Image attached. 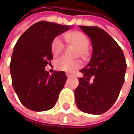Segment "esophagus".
<instances>
[{
  "label": "esophagus",
  "instance_id": "esophagus-1",
  "mask_svg": "<svg viewBox=\"0 0 134 134\" xmlns=\"http://www.w3.org/2000/svg\"><path fill=\"white\" fill-rule=\"evenodd\" d=\"M66 75H67V77H70V74H67Z\"/></svg>",
  "mask_w": 134,
  "mask_h": 134
}]
</instances>
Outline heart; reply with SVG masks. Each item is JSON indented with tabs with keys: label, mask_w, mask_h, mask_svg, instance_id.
Returning <instances> with one entry per match:
<instances>
[{
	"label": "heart",
	"mask_w": 134,
	"mask_h": 134,
	"mask_svg": "<svg viewBox=\"0 0 134 134\" xmlns=\"http://www.w3.org/2000/svg\"><path fill=\"white\" fill-rule=\"evenodd\" d=\"M66 40L70 42L74 43V45L77 46L81 49V53L84 54L85 50L87 49L89 42L88 38L81 32H74L66 35ZM64 44L62 37L57 36L56 37L51 45V50L52 53L54 56L59 55L64 49ZM82 63L78 60H70L67 57H61L58 59L56 62V67L57 70L61 71H65L68 73H72L77 69L81 67Z\"/></svg>",
	"instance_id": "obj_1"
}]
</instances>
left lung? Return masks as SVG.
Masks as SVG:
<instances>
[{
    "mask_svg": "<svg viewBox=\"0 0 134 134\" xmlns=\"http://www.w3.org/2000/svg\"><path fill=\"white\" fill-rule=\"evenodd\" d=\"M92 44V55L88 65L80 71L79 85L74 90L77 108L86 113L100 115L116 102L122 86L126 64L118 43L105 30L96 26H82ZM93 77V82H89Z\"/></svg>",
    "mask_w": 134,
    "mask_h": 134,
    "instance_id": "1",
    "label": "left lung"
}]
</instances>
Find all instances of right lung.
<instances>
[{"label": "right lung", "instance_id": "obj_1", "mask_svg": "<svg viewBox=\"0 0 134 134\" xmlns=\"http://www.w3.org/2000/svg\"><path fill=\"white\" fill-rule=\"evenodd\" d=\"M70 29L42 21L30 26L17 41L10 71L14 90L27 109L42 112L55 105L67 77L64 71L55 70L49 75L45 67L53 59V40Z\"/></svg>", "mask_w": 134, "mask_h": 134}]
</instances>
